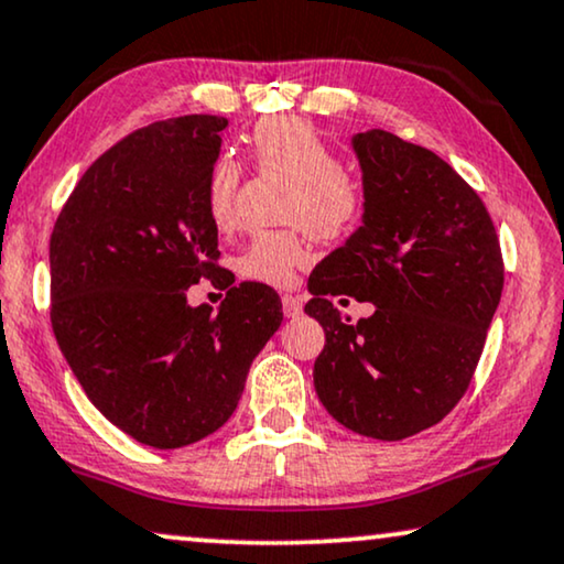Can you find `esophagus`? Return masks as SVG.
<instances>
[{
  "mask_svg": "<svg viewBox=\"0 0 564 564\" xmlns=\"http://www.w3.org/2000/svg\"><path fill=\"white\" fill-rule=\"evenodd\" d=\"M281 304H283V314H286V317H299V314H302V310H304L302 299L294 296V294H283Z\"/></svg>",
  "mask_w": 564,
  "mask_h": 564,
  "instance_id": "34e87169",
  "label": "esophagus"
}]
</instances>
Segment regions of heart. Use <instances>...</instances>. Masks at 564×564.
I'll list each match as a JSON object with an SVG mask.
<instances>
[{
    "mask_svg": "<svg viewBox=\"0 0 564 564\" xmlns=\"http://www.w3.org/2000/svg\"><path fill=\"white\" fill-rule=\"evenodd\" d=\"M250 152L260 172L291 180L281 216L294 227L258 231L239 254L237 270L265 286H289L296 270L310 262L302 227L325 242L352 235L366 214V187L302 118L278 116L254 123ZM239 185V162L227 154L216 156L206 177V212L219 231L235 229Z\"/></svg>",
    "mask_w": 564,
    "mask_h": 564,
    "instance_id": "1",
    "label": "heart"
}]
</instances>
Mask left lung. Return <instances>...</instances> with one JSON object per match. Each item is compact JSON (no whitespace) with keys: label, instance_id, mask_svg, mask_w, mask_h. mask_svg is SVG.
Here are the masks:
<instances>
[{"label":"left lung","instance_id":"8db88e82","mask_svg":"<svg viewBox=\"0 0 564 564\" xmlns=\"http://www.w3.org/2000/svg\"><path fill=\"white\" fill-rule=\"evenodd\" d=\"M352 149L366 214L310 275L304 312L325 329L314 389L340 425L402 441L469 389L506 268L482 198L452 164L381 129L352 137ZM345 293L378 312L352 326L332 302Z\"/></svg>","mask_w":564,"mask_h":564}]
</instances>
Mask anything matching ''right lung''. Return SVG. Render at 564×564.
<instances>
[{
	"label": "right lung",
	"mask_w": 564,
	"mask_h": 564,
	"mask_svg": "<svg viewBox=\"0 0 564 564\" xmlns=\"http://www.w3.org/2000/svg\"><path fill=\"white\" fill-rule=\"evenodd\" d=\"M227 118L156 120L97 156L51 235V327L89 402L139 444L180 448L227 423L281 299L239 283L219 312L187 289L224 273L206 177ZM235 283V281H231Z\"/></svg>",
	"instance_id": "add662e5"
}]
</instances>
